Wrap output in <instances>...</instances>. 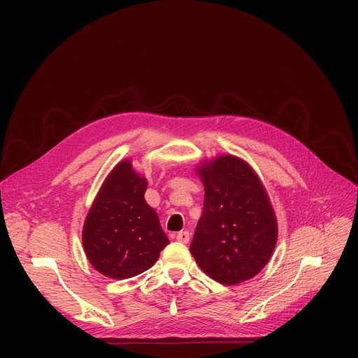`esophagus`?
I'll return each mask as SVG.
<instances>
[{"mask_svg": "<svg viewBox=\"0 0 358 358\" xmlns=\"http://www.w3.org/2000/svg\"><path fill=\"white\" fill-rule=\"evenodd\" d=\"M176 239L178 241V242H182V243H187L190 241V234L187 232V231H181V232H178L177 235H176Z\"/></svg>", "mask_w": 358, "mask_h": 358, "instance_id": "34e87169", "label": "esophagus"}]
</instances>
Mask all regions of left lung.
<instances>
[{
	"label": "left lung",
	"instance_id": "8db88e82",
	"mask_svg": "<svg viewBox=\"0 0 358 358\" xmlns=\"http://www.w3.org/2000/svg\"><path fill=\"white\" fill-rule=\"evenodd\" d=\"M196 173L204 206L190 251L210 278L243 283L268 264L275 248L278 228L268 193L254 168L231 154L201 161Z\"/></svg>",
	"mask_w": 358,
	"mask_h": 358
}]
</instances>
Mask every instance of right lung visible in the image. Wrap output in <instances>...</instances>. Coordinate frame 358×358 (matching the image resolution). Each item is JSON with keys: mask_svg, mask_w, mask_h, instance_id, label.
<instances>
[{"mask_svg": "<svg viewBox=\"0 0 358 358\" xmlns=\"http://www.w3.org/2000/svg\"><path fill=\"white\" fill-rule=\"evenodd\" d=\"M146 178L130 159L106 177L87 213L83 247L90 264L106 277L124 280L152 267L169 241L145 200Z\"/></svg>", "mask_w": 358, "mask_h": 358, "instance_id": "right-lung-1", "label": "right lung"}]
</instances>
